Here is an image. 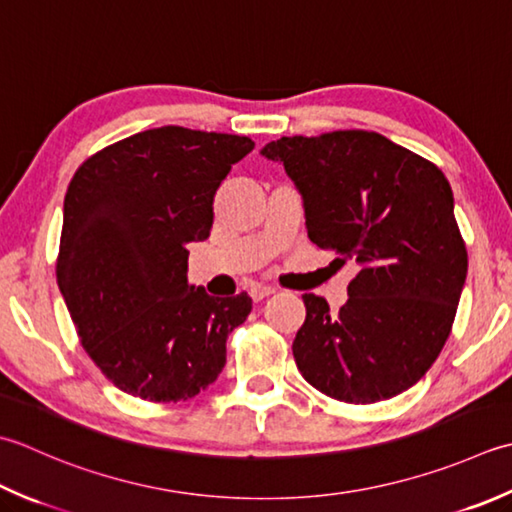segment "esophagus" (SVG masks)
<instances>
[{
    "label": "esophagus",
    "mask_w": 512,
    "mask_h": 512,
    "mask_svg": "<svg viewBox=\"0 0 512 512\" xmlns=\"http://www.w3.org/2000/svg\"><path fill=\"white\" fill-rule=\"evenodd\" d=\"M273 293H275V288H270V286H255L253 290H250V297H253L255 302H264V299Z\"/></svg>",
    "instance_id": "1"
}]
</instances>
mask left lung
Returning a JSON list of instances; mask_svg holds the SVG:
<instances>
[{
    "mask_svg": "<svg viewBox=\"0 0 512 512\" xmlns=\"http://www.w3.org/2000/svg\"><path fill=\"white\" fill-rule=\"evenodd\" d=\"M259 155L284 164L308 239L359 268L339 313L306 293L293 355L310 386L339 402L404 393L442 350L468 270L455 199L435 164L368 130L282 137ZM333 262V264H335Z\"/></svg>",
    "mask_w": 512,
    "mask_h": 512,
    "instance_id": "1",
    "label": "left lung"
}]
</instances>
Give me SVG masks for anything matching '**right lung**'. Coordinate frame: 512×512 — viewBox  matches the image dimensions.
<instances>
[{
  "label": "right lung",
  "mask_w": 512,
  "mask_h": 512,
  "mask_svg": "<svg viewBox=\"0 0 512 512\" xmlns=\"http://www.w3.org/2000/svg\"><path fill=\"white\" fill-rule=\"evenodd\" d=\"M255 142L182 126L150 128L79 166L64 199L57 284L82 346L117 388L179 402L215 382L226 337L253 308L188 284V244Z\"/></svg>",
  "instance_id": "obj_1"
}]
</instances>
